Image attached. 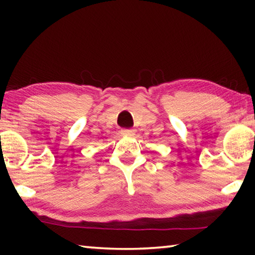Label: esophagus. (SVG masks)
<instances>
[{"label": "esophagus", "instance_id": "obj_1", "mask_svg": "<svg viewBox=\"0 0 255 255\" xmlns=\"http://www.w3.org/2000/svg\"><path fill=\"white\" fill-rule=\"evenodd\" d=\"M122 135H124V136H132L133 130H132V129H122Z\"/></svg>", "mask_w": 255, "mask_h": 255}]
</instances>
